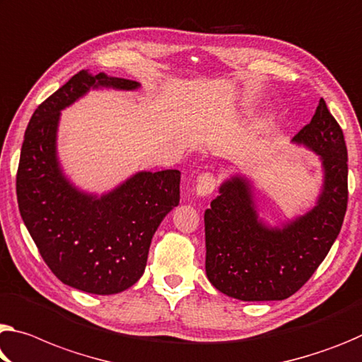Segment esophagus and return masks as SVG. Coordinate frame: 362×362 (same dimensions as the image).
Listing matches in <instances>:
<instances>
[{"instance_id":"34e87169","label":"esophagus","mask_w":362,"mask_h":362,"mask_svg":"<svg viewBox=\"0 0 362 362\" xmlns=\"http://www.w3.org/2000/svg\"><path fill=\"white\" fill-rule=\"evenodd\" d=\"M216 183L217 179L212 172H203L197 179V194H199V197H209L214 192Z\"/></svg>"}]
</instances>
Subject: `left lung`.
Here are the masks:
<instances>
[{"instance_id":"8db88e82","label":"left lung","mask_w":362,"mask_h":362,"mask_svg":"<svg viewBox=\"0 0 362 362\" xmlns=\"http://www.w3.org/2000/svg\"><path fill=\"white\" fill-rule=\"evenodd\" d=\"M293 141L322 160L324 185L313 209L284 227H269L257 217L250 182L235 175L204 212L206 275L223 295L285 300L311 279L340 233L348 204V153L322 98Z\"/></svg>"}]
</instances>
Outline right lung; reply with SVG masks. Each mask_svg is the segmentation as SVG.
Segmentation results:
<instances>
[{
  "label": "right lung",
  "instance_id": "1",
  "mask_svg": "<svg viewBox=\"0 0 362 362\" xmlns=\"http://www.w3.org/2000/svg\"><path fill=\"white\" fill-rule=\"evenodd\" d=\"M101 87L135 90L140 83L80 71L45 100L25 130L16 192L22 221L51 272L77 290L114 295L145 272L153 235L180 202V172H139L101 197L66 179L56 153L61 111Z\"/></svg>",
  "mask_w": 362,
  "mask_h": 362
}]
</instances>
